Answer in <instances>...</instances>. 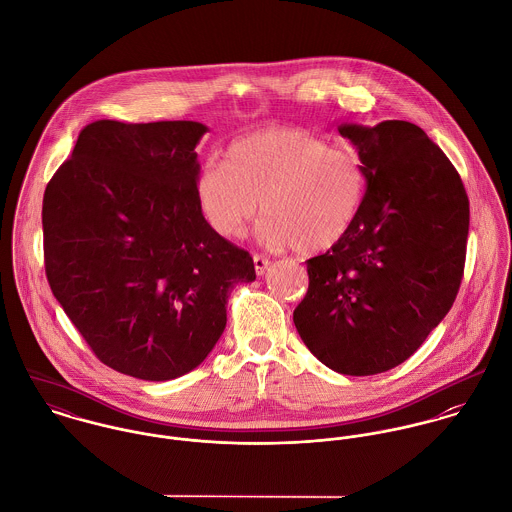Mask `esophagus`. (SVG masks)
Listing matches in <instances>:
<instances>
[{
  "label": "esophagus",
  "mask_w": 512,
  "mask_h": 512,
  "mask_svg": "<svg viewBox=\"0 0 512 512\" xmlns=\"http://www.w3.org/2000/svg\"><path fill=\"white\" fill-rule=\"evenodd\" d=\"M252 260H254V270H256V274H258V276H264L266 270H268V266H270V260L264 258V256H260V254H254Z\"/></svg>",
  "instance_id": "34e87169"
}]
</instances>
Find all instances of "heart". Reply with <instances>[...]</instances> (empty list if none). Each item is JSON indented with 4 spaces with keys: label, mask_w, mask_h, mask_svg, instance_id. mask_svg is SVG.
Instances as JSON below:
<instances>
[{
    "label": "heart",
    "mask_w": 512,
    "mask_h": 512,
    "mask_svg": "<svg viewBox=\"0 0 512 512\" xmlns=\"http://www.w3.org/2000/svg\"><path fill=\"white\" fill-rule=\"evenodd\" d=\"M366 183L365 163L355 151L307 130L270 128L234 142L224 163L205 165L195 197L220 236H242L260 205L258 240L311 256L349 234L365 203Z\"/></svg>",
    "instance_id": "heart-1"
}]
</instances>
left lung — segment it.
Wrapping results in <instances>:
<instances>
[{
  "instance_id": "left-lung-1",
  "label": "left lung",
  "mask_w": 512,
  "mask_h": 512,
  "mask_svg": "<svg viewBox=\"0 0 512 512\" xmlns=\"http://www.w3.org/2000/svg\"><path fill=\"white\" fill-rule=\"evenodd\" d=\"M339 134L365 163V203L337 246L307 260L309 288L293 323L323 365L368 376L410 359L451 309L469 199L457 169L416 124H341Z\"/></svg>"
}]
</instances>
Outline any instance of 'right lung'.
<instances>
[{"instance_id": "obj_1", "label": "right lung", "mask_w": 512, "mask_h": 512, "mask_svg": "<svg viewBox=\"0 0 512 512\" xmlns=\"http://www.w3.org/2000/svg\"><path fill=\"white\" fill-rule=\"evenodd\" d=\"M199 122L98 120L43 197L49 286L100 363L142 380L201 365L252 256L203 219Z\"/></svg>"}]
</instances>
